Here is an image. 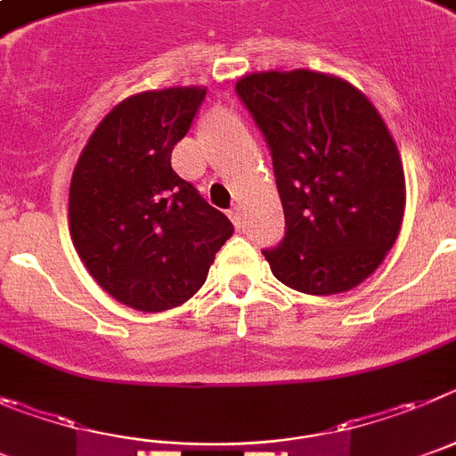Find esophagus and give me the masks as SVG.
<instances>
[{
    "label": "esophagus",
    "mask_w": 456,
    "mask_h": 456,
    "mask_svg": "<svg viewBox=\"0 0 456 456\" xmlns=\"http://www.w3.org/2000/svg\"><path fill=\"white\" fill-rule=\"evenodd\" d=\"M227 216H229V218H232V223L236 224V227H240V208H238V207L229 208Z\"/></svg>",
    "instance_id": "esophagus-1"
}]
</instances>
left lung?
<instances>
[{
    "label": "left lung",
    "instance_id": "obj_1",
    "mask_svg": "<svg viewBox=\"0 0 456 456\" xmlns=\"http://www.w3.org/2000/svg\"><path fill=\"white\" fill-rule=\"evenodd\" d=\"M236 93L273 154L286 232L264 249L274 277L306 295L359 286L384 261L404 216V170L361 90L311 69L258 72Z\"/></svg>",
    "mask_w": 456,
    "mask_h": 456
}]
</instances>
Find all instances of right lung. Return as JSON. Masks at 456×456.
<instances>
[{
    "instance_id": "right-lung-1",
    "label": "right lung",
    "mask_w": 456,
    "mask_h": 456,
    "mask_svg": "<svg viewBox=\"0 0 456 456\" xmlns=\"http://www.w3.org/2000/svg\"><path fill=\"white\" fill-rule=\"evenodd\" d=\"M207 88L126 97L100 122L69 183V236L97 284L131 309L183 305L233 233L224 213L172 170Z\"/></svg>"
}]
</instances>
